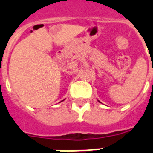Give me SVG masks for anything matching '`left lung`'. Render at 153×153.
Here are the masks:
<instances>
[{
    "label": "left lung",
    "mask_w": 153,
    "mask_h": 153,
    "mask_svg": "<svg viewBox=\"0 0 153 153\" xmlns=\"http://www.w3.org/2000/svg\"><path fill=\"white\" fill-rule=\"evenodd\" d=\"M99 102H100V101H99Z\"/></svg>",
    "instance_id": "obj_1"
}]
</instances>
